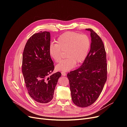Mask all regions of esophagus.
I'll list each match as a JSON object with an SVG mask.
<instances>
[{"label": "esophagus", "instance_id": "1", "mask_svg": "<svg viewBox=\"0 0 127 127\" xmlns=\"http://www.w3.org/2000/svg\"><path fill=\"white\" fill-rule=\"evenodd\" d=\"M61 74H62V75L63 76H66V73H65V72H61Z\"/></svg>", "mask_w": 127, "mask_h": 127}]
</instances>
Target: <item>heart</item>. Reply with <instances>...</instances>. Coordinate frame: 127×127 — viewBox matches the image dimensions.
Returning <instances> with one entry per match:
<instances>
[{"label": "heart", "mask_w": 127, "mask_h": 127, "mask_svg": "<svg viewBox=\"0 0 127 127\" xmlns=\"http://www.w3.org/2000/svg\"><path fill=\"white\" fill-rule=\"evenodd\" d=\"M91 45V39L86 34L74 32H66L60 35L57 44H51L49 47L51 58L56 62L62 59V51H65L66 58L56 66L58 70L66 72L77 64L82 63L86 58Z\"/></svg>", "instance_id": "b5f03b06"}]
</instances>
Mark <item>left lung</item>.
Masks as SVG:
<instances>
[{
  "label": "left lung",
  "instance_id": "obj_1",
  "mask_svg": "<svg viewBox=\"0 0 127 127\" xmlns=\"http://www.w3.org/2000/svg\"><path fill=\"white\" fill-rule=\"evenodd\" d=\"M91 45L80 67L68 73L71 99L81 108L94 103L100 95L107 79L106 53L101 38L91 29Z\"/></svg>",
  "mask_w": 127,
  "mask_h": 127
}]
</instances>
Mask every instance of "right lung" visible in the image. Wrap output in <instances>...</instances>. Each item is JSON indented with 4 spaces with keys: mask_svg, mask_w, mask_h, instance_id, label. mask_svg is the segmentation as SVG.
Segmentation results:
<instances>
[{
    "mask_svg": "<svg viewBox=\"0 0 127 127\" xmlns=\"http://www.w3.org/2000/svg\"><path fill=\"white\" fill-rule=\"evenodd\" d=\"M49 32L33 34L27 42L23 54L22 72L26 88L36 102L46 104L53 98L55 88L61 72L51 74L54 64L49 53Z\"/></svg>",
    "mask_w": 127,
    "mask_h": 127,
    "instance_id": "1",
    "label": "right lung"
}]
</instances>
